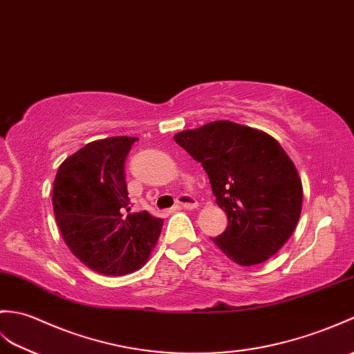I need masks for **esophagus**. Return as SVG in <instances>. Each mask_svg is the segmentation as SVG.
Segmentation results:
<instances>
[{
    "label": "esophagus",
    "instance_id": "1",
    "mask_svg": "<svg viewBox=\"0 0 354 354\" xmlns=\"http://www.w3.org/2000/svg\"><path fill=\"white\" fill-rule=\"evenodd\" d=\"M176 203L179 205V207H183L185 209H194V208H197V201L194 199L193 196H188V194L178 196Z\"/></svg>",
    "mask_w": 354,
    "mask_h": 354
}]
</instances>
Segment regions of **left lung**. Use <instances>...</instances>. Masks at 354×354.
Wrapping results in <instances>:
<instances>
[{"label": "left lung", "mask_w": 354, "mask_h": 354, "mask_svg": "<svg viewBox=\"0 0 354 354\" xmlns=\"http://www.w3.org/2000/svg\"><path fill=\"white\" fill-rule=\"evenodd\" d=\"M174 138L202 164L227 216L226 231L212 238L217 248L243 267L279 252L299 223L303 187L277 140L231 120L180 131Z\"/></svg>", "instance_id": "left-lung-1"}]
</instances>
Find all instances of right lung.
Instances as JSON below:
<instances>
[{
  "mask_svg": "<svg viewBox=\"0 0 354 354\" xmlns=\"http://www.w3.org/2000/svg\"><path fill=\"white\" fill-rule=\"evenodd\" d=\"M137 137L87 143L54 179L55 221L69 250L90 270L123 276L142 268L161 234L162 218L129 212L123 162Z\"/></svg>",
  "mask_w": 354,
  "mask_h": 354,
  "instance_id": "1",
  "label": "right lung"
}]
</instances>
